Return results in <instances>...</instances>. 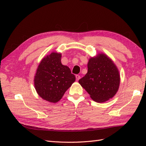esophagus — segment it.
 <instances>
[{
  "label": "esophagus",
  "instance_id": "obj_1",
  "mask_svg": "<svg viewBox=\"0 0 146 146\" xmlns=\"http://www.w3.org/2000/svg\"><path fill=\"white\" fill-rule=\"evenodd\" d=\"M76 80H78L80 78V76H79V75H76Z\"/></svg>",
  "mask_w": 146,
  "mask_h": 146
}]
</instances>
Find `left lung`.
Returning a JSON list of instances; mask_svg holds the SVG:
<instances>
[{
	"label": "left lung",
	"instance_id": "obj_1",
	"mask_svg": "<svg viewBox=\"0 0 146 146\" xmlns=\"http://www.w3.org/2000/svg\"><path fill=\"white\" fill-rule=\"evenodd\" d=\"M78 82L92 100L103 103L116 94L120 74L113 60L104 53H99L89 59L88 72Z\"/></svg>",
	"mask_w": 146,
	"mask_h": 146
}]
</instances>
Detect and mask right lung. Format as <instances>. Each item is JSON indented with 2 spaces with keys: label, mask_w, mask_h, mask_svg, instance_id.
Returning <instances> with one entry per match:
<instances>
[{
  "label": "right lung",
  "mask_w": 146,
  "mask_h": 146,
  "mask_svg": "<svg viewBox=\"0 0 146 146\" xmlns=\"http://www.w3.org/2000/svg\"><path fill=\"white\" fill-rule=\"evenodd\" d=\"M61 53L52 52L41 60L34 77L38 94L51 103H56L76 81L69 68L61 62Z\"/></svg>",
  "instance_id": "1"
}]
</instances>
